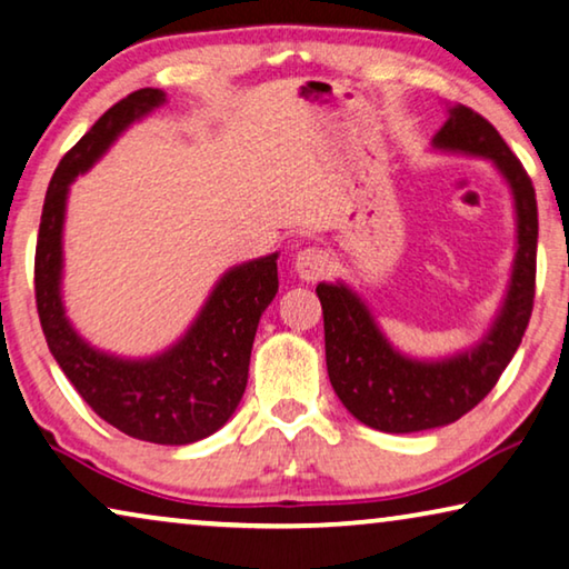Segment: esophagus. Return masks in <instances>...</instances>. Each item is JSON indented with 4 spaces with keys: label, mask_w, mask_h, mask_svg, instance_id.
<instances>
[{
    "label": "esophagus",
    "mask_w": 569,
    "mask_h": 569,
    "mask_svg": "<svg viewBox=\"0 0 569 569\" xmlns=\"http://www.w3.org/2000/svg\"><path fill=\"white\" fill-rule=\"evenodd\" d=\"M296 273H299L301 281L313 283L319 281V278L327 276L329 270V256L321 248H303L299 250V256H296Z\"/></svg>",
    "instance_id": "34e87169"
}]
</instances>
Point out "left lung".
<instances>
[{
  "instance_id": "left-lung-1",
  "label": "left lung",
  "mask_w": 569,
  "mask_h": 569,
  "mask_svg": "<svg viewBox=\"0 0 569 569\" xmlns=\"http://www.w3.org/2000/svg\"><path fill=\"white\" fill-rule=\"evenodd\" d=\"M431 148L490 160L513 199L516 252L501 307L478 342L447 358H411L391 345L358 291L345 281L319 283L329 383L347 411L388 435L427 431L465 417L486 398L519 350L533 307L537 197L531 178L501 134L478 112L452 104Z\"/></svg>"
}]
</instances>
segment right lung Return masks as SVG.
I'll use <instances>...</instances> for the list:
<instances>
[{
	"label": "right lung",
	"mask_w": 569,
	"mask_h": 569,
	"mask_svg": "<svg viewBox=\"0 0 569 569\" xmlns=\"http://www.w3.org/2000/svg\"><path fill=\"white\" fill-rule=\"evenodd\" d=\"M163 104L166 91H132L107 109L63 156L42 203L36 299L50 352L101 419L142 442L191 445L222 429L240 406L258 321L278 293V252L224 270L191 327L150 358H122L87 342L66 317L61 293L71 183L114 146L127 127Z\"/></svg>",
	"instance_id": "right-lung-1"
}]
</instances>
